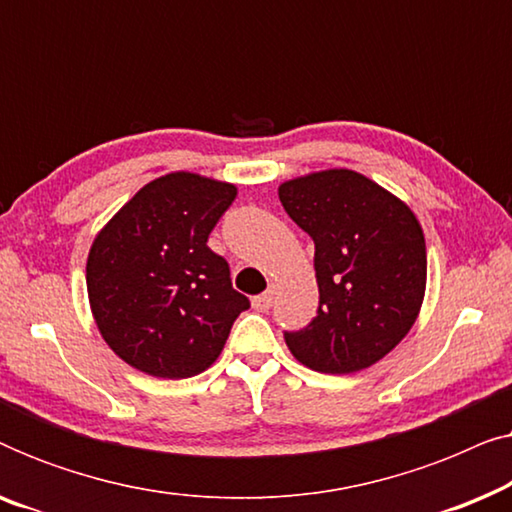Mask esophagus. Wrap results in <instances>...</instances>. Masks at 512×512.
<instances>
[{
	"mask_svg": "<svg viewBox=\"0 0 512 512\" xmlns=\"http://www.w3.org/2000/svg\"><path fill=\"white\" fill-rule=\"evenodd\" d=\"M272 303H275V286H268V291L254 298V307L258 312H268Z\"/></svg>",
	"mask_w": 512,
	"mask_h": 512,
	"instance_id": "1",
	"label": "esophagus"
}]
</instances>
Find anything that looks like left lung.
I'll use <instances>...</instances> for the list:
<instances>
[{
  "instance_id": "obj_1",
  "label": "left lung",
  "mask_w": 512,
  "mask_h": 512,
  "mask_svg": "<svg viewBox=\"0 0 512 512\" xmlns=\"http://www.w3.org/2000/svg\"><path fill=\"white\" fill-rule=\"evenodd\" d=\"M286 214L314 240L317 317L284 331L291 354L319 373L373 366L415 324L426 286L424 233L408 205L352 170L284 181Z\"/></svg>"
}]
</instances>
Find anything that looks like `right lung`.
Returning <instances> with one entry per match:
<instances>
[{"label": "right lung", "instance_id": "right-lung-1", "mask_svg": "<svg viewBox=\"0 0 512 512\" xmlns=\"http://www.w3.org/2000/svg\"><path fill=\"white\" fill-rule=\"evenodd\" d=\"M237 188L200 174H165L95 237L86 282L107 345L146 375L181 380L207 370L249 298L226 258L207 247Z\"/></svg>", "mask_w": 512, "mask_h": 512}]
</instances>
